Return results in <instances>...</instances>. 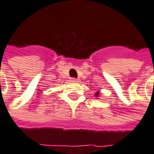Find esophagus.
Here are the masks:
<instances>
[{
    "mask_svg": "<svg viewBox=\"0 0 154 154\" xmlns=\"http://www.w3.org/2000/svg\"><path fill=\"white\" fill-rule=\"evenodd\" d=\"M77 80H78L77 79H75V78H71V81H73V82H77Z\"/></svg>",
    "mask_w": 154,
    "mask_h": 154,
    "instance_id": "1",
    "label": "esophagus"
}]
</instances>
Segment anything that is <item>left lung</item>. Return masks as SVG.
<instances>
[{
  "instance_id": "left-lung-1",
  "label": "left lung",
  "mask_w": 154,
  "mask_h": 154,
  "mask_svg": "<svg viewBox=\"0 0 154 154\" xmlns=\"http://www.w3.org/2000/svg\"><path fill=\"white\" fill-rule=\"evenodd\" d=\"M98 95H99V92H97L96 93V97H98Z\"/></svg>"
}]
</instances>
